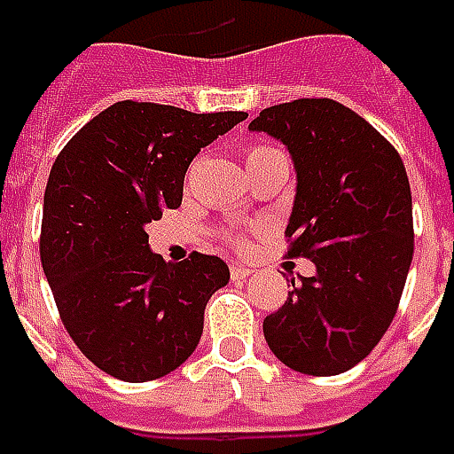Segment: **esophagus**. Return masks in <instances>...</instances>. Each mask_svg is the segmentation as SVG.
<instances>
[{
	"mask_svg": "<svg viewBox=\"0 0 454 454\" xmlns=\"http://www.w3.org/2000/svg\"><path fill=\"white\" fill-rule=\"evenodd\" d=\"M253 274V270H247V267H231V277L240 281V278H247Z\"/></svg>",
	"mask_w": 454,
	"mask_h": 454,
	"instance_id": "obj_1",
	"label": "esophagus"
}]
</instances>
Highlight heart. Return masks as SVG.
Returning <instances> with one entry per match:
<instances>
[{
	"mask_svg": "<svg viewBox=\"0 0 454 454\" xmlns=\"http://www.w3.org/2000/svg\"><path fill=\"white\" fill-rule=\"evenodd\" d=\"M277 149H267V146H254V149H250V153H247V160L250 159H257V156H267V153H274Z\"/></svg>",
	"mask_w": 454,
	"mask_h": 454,
	"instance_id": "b5f03b06",
	"label": "heart"
}]
</instances>
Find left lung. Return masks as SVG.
Returning <instances> with one entry per match:
<instances>
[{
  "label": "left lung",
  "mask_w": 454,
  "mask_h": 454,
  "mask_svg": "<svg viewBox=\"0 0 454 454\" xmlns=\"http://www.w3.org/2000/svg\"><path fill=\"white\" fill-rule=\"evenodd\" d=\"M250 132L291 153L295 170L288 254L315 264L264 317L278 361L339 375L371 354L397 312L414 254L411 190L395 146L354 110L301 98L262 110Z\"/></svg>",
  "instance_id": "obj_1"
}]
</instances>
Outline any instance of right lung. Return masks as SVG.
Returning a JSON list of instances; mask_svg holds the SVG:
<instances>
[{
  "label": "right lung",
  "instance_id": "add662e5",
  "mask_svg": "<svg viewBox=\"0 0 454 454\" xmlns=\"http://www.w3.org/2000/svg\"><path fill=\"white\" fill-rule=\"evenodd\" d=\"M245 117L120 100L74 134L50 170L43 271L74 344L117 380L163 378L200 344L228 264L201 253L163 262L146 226L180 207L194 156Z\"/></svg>",
  "mask_w": 454,
  "mask_h": 454
}]
</instances>
